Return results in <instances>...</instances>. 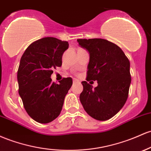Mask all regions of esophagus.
Instances as JSON below:
<instances>
[{
  "label": "esophagus",
  "instance_id": "esophagus-1",
  "mask_svg": "<svg viewBox=\"0 0 151 151\" xmlns=\"http://www.w3.org/2000/svg\"><path fill=\"white\" fill-rule=\"evenodd\" d=\"M79 81L77 79H73V84H76V83H79Z\"/></svg>",
  "mask_w": 151,
  "mask_h": 151
}]
</instances>
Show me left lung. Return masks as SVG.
<instances>
[{"instance_id": "1", "label": "left lung", "mask_w": 151, "mask_h": 151, "mask_svg": "<svg viewBox=\"0 0 151 151\" xmlns=\"http://www.w3.org/2000/svg\"><path fill=\"white\" fill-rule=\"evenodd\" d=\"M77 42L89 54L87 81L98 84L93 88L86 81L82 82L81 103L95 120H109L121 110L128 97L130 62L118 46L105 39H77Z\"/></svg>"}]
</instances>
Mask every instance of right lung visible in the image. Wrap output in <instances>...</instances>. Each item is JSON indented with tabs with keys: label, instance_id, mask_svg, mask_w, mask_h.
Returning a JSON list of instances; mask_svg holds the SVG:
<instances>
[{
	"label": "right lung",
	"instance_id": "add662e5",
	"mask_svg": "<svg viewBox=\"0 0 151 151\" xmlns=\"http://www.w3.org/2000/svg\"><path fill=\"white\" fill-rule=\"evenodd\" d=\"M67 41L45 37L33 42L21 58L17 79L19 93L30 117L39 123H49L59 115L64 98L72 85L71 77L59 84L51 82L53 69L61 67Z\"/></svg>",
	"mask_w": 151,
	"mask_h": 151
}]
</instances>
